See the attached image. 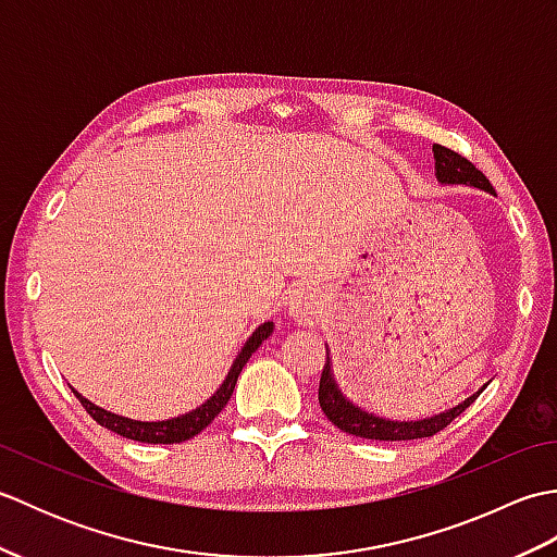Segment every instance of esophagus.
Returning <instances> with one entry per match:
<instances>
[{"instance_id":"34e87169","label":"esophagus","mask_w":557,"mask_h":557,"mask_svg":"<svg viewBox=\"0 0 557 557\" xmlns=\"http://www.w3.org/2000/svg\"><path fill=\"white\" fill-rule=\"evenodd\" d=\"M318 311V299L315 294L309 292V289H301L294 294L292 299V313L297 318H304V321H309V318Z\"/></svg>"}]
</instances>
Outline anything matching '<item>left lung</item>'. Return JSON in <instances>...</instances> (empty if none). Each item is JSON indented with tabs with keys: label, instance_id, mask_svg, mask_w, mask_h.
<instances>
[{
	"label": "left lung",
	"instance_id": "8db88e82",
	"mask_svg": "<svg viewBox=\"0 0 557 557\" xmlns=\"http://www.w3.org/2000/svg\"><path fill=\"white\" fill-rule=\"evenodd\" d=\"M433 158H435V174L443 184H467L474 188H483V191H493L491 182L486 180L474 162H469L465 156L449 150L445 146H433ZM486 389L483 385L476 395L467 397L461 405L455 409L437 413V417L423 419V421H385L377 419L373 413H366L359 407L349 405V401L342 397L337 389V383L330 371V359H325L323 373H321V385H318V401H321V409L325 417L333 421L339 431L349 435L369 437V441H417V437H431L447 429L461 411L469 405H474V399Z\"/></svg>",
	"mask_w": 557,
	"mask_h": 557
}]
</instances>
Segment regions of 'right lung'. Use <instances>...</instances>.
<instances>
[{"instance_id":"add662e5","label":"right lung","mask_w":557,"mask_h":557,"mask_svg":"<svg viewBox=\"0 0 557 557\" xmlns=\"http://www.w3.org/2000/svg\"><path fill=\"white\" fill-rule=\"evenodd\" d=\"M272 333V323H263L260 325L256 333L246 339L244 349L239 351V357L232 363V369L224 377V383L220 385V389L215 395H212L206 405H200L198 409L184 413V417H176L170 421H132V419H124L120 413H112V411H104L100 407L92 405L83 395H78L74 389V395L78 397V401L83 405L92 419H96L104 429H110L114 433H120L124 437H132V441L138 443H152V445H168V443H184L188 437L198 435L200 431L206 429L208 423H212V419L218 417V413L227 407V401L234 393V385H236V377H239L242 369L246 366V361L251 359V354L263 345V339H268Z\"/></svg>"}]
</instances>
